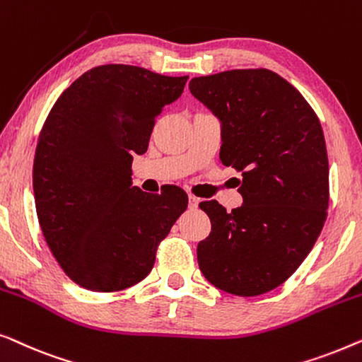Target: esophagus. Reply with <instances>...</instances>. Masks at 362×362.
<instances>
[{
	"label": "esophagus",
	"mask_w": 362,
	"mask_h": 362,
	"mask_svg": "<svg viewBox=\"0 0 362 362\" xmlns=\"http://www.w3.org/2000/svg\"><path fill=\"white\" fill-rule=\"evenodd\" d=\"M187 204H189V209H196L197 204H199V199H197L196 196L189 194V197H187Z\"/></svg>",
	"instance_id": "34e87169"
}]
</instances>
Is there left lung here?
I'll use <instances>...</instances> for the list:
<instances>
[{"label": "left lung", "mask_w": 362, "mask_h": 362, "mask_svg": "<svg viewBox=\"0 0 362 362\" xmlns=\"http://www.w3.org/2000/svg\"><path fill=\"white\" fill-rule=\"evenodd\" d=\"M189 90L219 118V158L242 173L244 199L230 212L214 199L201 202L211 234L197 244V264L227 293H267L293 275L326 221L321 123L303 95L269 69L194 77Z\"/></svg>", "instance_id": "obj_1"}]
</instances>
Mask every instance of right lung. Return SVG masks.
<instances>
[{
	"mask_svg": "<svg viewBox=\"0 0 362 362\" xmlns=\"http://www.w3.org/2000/svg\"><path fill=\"white\" fill-rule=\"evenodd\" d=\"M186 81L107 64L82 74L49 112L33 168L37 219L59 265L83 288L141 281L186 211L181 187L148 194L132 186L133 155L148 150L156 117Z\"/></svg>",
	"mask_w": 362,
	"mask_h": 362,
	"instance_id": "add662e5",
	"label": "right lung"
}]
</instances>
